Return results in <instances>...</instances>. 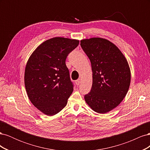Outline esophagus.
<instances>
[{"label": "esophagus", "mask_w": 150, "mask_h": 150, "mask_svg": "<svg viewBox=\"0 0 150 150\" xmlns=\"http://www.w3.org/2000/svg\"><path fill=\"white\" fill-rule=\"evenodd\" d=\"M80 83H81V79H78L77 81H76V84L77 85V86H79V84H80Z\"/></svg>", "instance_id": "34e87169"}]
</instances>
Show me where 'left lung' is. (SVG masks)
<instances>
[{"mask_svg":"<svg viewBox=\"0 0 150 150\" xmlns=\"http://www.w3.org/2000/svg\"><path fill=\"white\" fill-rule=\"evenodd\" d=\"M81 46L91 63L93 84L84 96L92 110L104 114L116 108L128 91L130 68L124 54L106 39L93 38L81 40Z\"/></svg>","mask_w":150,"mask_h":150,"instance_id":"8db88e82","label":"left lung"}]
</instances>
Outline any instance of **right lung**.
<instances>
[{"mask_svg": "<svg viewBox=\"0 0 150 150\" xmlns=\"http://www.w3.org/2000/svg\"><path fill=\"white\" fill-rule=\"evenodd\" d=\"M79 40L56 37L40 44L26 64L24 84L30 102L47 116L60 112L73 91L66 59Z\"/></svg>", "mask_w": 150, "mask_h": 150, "instance_id": "right-lung-1", "label": "right lung"}]
</instances>
